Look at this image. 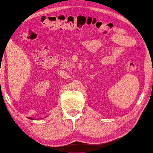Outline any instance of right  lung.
<instances>
[{
  "label": "right lung",
  "instance_id": "right-lung-1",
  "mask_svg": "<svg viewBox=\"0 0 153 153\" xmlns=\"http://www.w3.org/2000/svg\"><path fill=\"white\" fill-rule=\"evenodd\" d=\"M30 119H31V120H33V118H29Z\"/></svg>",
  "mask_w": 153,
  "mask_h": 153
}]
</instances>
